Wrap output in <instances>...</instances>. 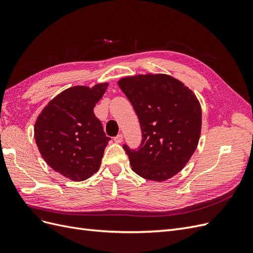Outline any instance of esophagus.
<instances>
[{"instance_id": "1", "label": "esophagus", "mask_w": 253, "mask_h": 253, "mask_svg": "<svg viewBox=\"0 0 253 253\" xmlns=\"http://www.w3.org/2000/svg\"><path fill=\"white\" fill-rule=\"evenodd\" d=\"M122 140H124V136H122L121 134L117 135L116 137H114V141L117 142V143H121Z\"/></svg>"}]
</instances>
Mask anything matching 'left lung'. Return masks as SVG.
Wrapping results in <instances>:
<instances>
[{
	"label": "left lung",
	"instance_id": "8db88e82",
	"mask_svg": "<svg viewBox=\"0 0 253 253\" xmlns=\"http://www.w3.org/2000/svg\"><path fill=\"white\" fill-rule=\"evenodd\" d=\"M118 85L139 119L138 149H124L132 170L141 177L164 181L187 165L197 147L202 109L193 91L165 74L122 78Z\"/></svg>",
	"mask_w": 253,
	"mask_h": 253
}]
</instances>
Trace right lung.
Masks as SVG:
<instances>
[{"label": "right lung", "instance_id": "1", "mask_svg": "<svg viewBox=\"0 0 253 253\" xmlns=\"http://www.w3.org/2000/svg\"><path fill=\"white\" fill-rule=\"evenodd\" d=\"M108 83L74 86L48 102L35 124V139L53 171L74 181L87 179L100 167L111 140L94 114Z\"/></svg>", "mask_w": 253, "mask_h": 253}]
</instances>
